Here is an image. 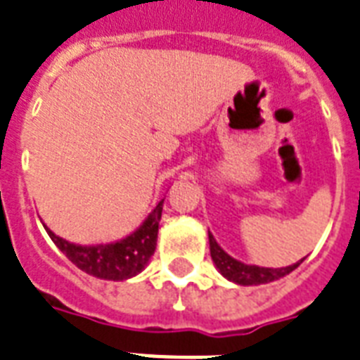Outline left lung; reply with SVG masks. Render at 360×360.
Returning <instances> with one entry per match:
<instances>
[{"label": "left lung", "instance_id": "obj_1", "mask_svg": "<svg viewBox=\"0 0 360 360\" xmlns=\"http://www.w3.org/2000/svg\"><path fill=\"white\" fill-rule=\"evenodd\" d=\"M208 240H210V255L212 261L219 270V274L227 278L233 283L238 285H261V283H270L283 278V276L291 274L300 263L289 264V266H281V269H266V266H257V264H246L238 261V259L231 257L229 253L225 252L224 248L219 246L214 235L208 231Z\"/></svg>", "mask_w": 360, "mask_h": 360}]
</instances>
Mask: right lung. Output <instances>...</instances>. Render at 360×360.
I'll return each instance as SVG.
<instances>
[{
  "label": "right lung",
  "instance_id": "obj_1",
  "mask_svg": "<svg viewBox=\"0 0 360 360\" xmlns=\"http://www.w3.org/2000/svg\"><path fill=\"white\" fill-rule=\"evenodd\" d=\"M161 212H163V200H160V205L150 212L148 218L142 221L139 229L122 240L110 244H91V246L75 244L61 238L46 225H43L58 250L65 253V257L77 264L82 272L96 276L99 280L124 281L146 269L150 257L154 255Z\"/></svg>",
  "mask_w": 360,
  "mask_h": 360
}]
</instances>
